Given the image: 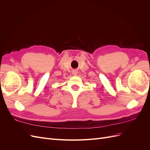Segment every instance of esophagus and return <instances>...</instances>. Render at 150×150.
I'll use <instances>...</instances> for the list:
<instances>
[{
    "label": "esophagus",
    "instance_id": "esophagus-1",
    "mask_svg": "<svg viewBox=\"0 0 150 150\" xmlns=\"http://www.w3.org/2000/svg\"><path fill=\"white\" fill-rule=\"evenodd\" d=\"M72 74H73L74 76H76L77 74H78V72H76V71H73V72H72Z\"/></svg>",
    "mask_w": 150,
    "mask_h": 150
}]
</instances>
